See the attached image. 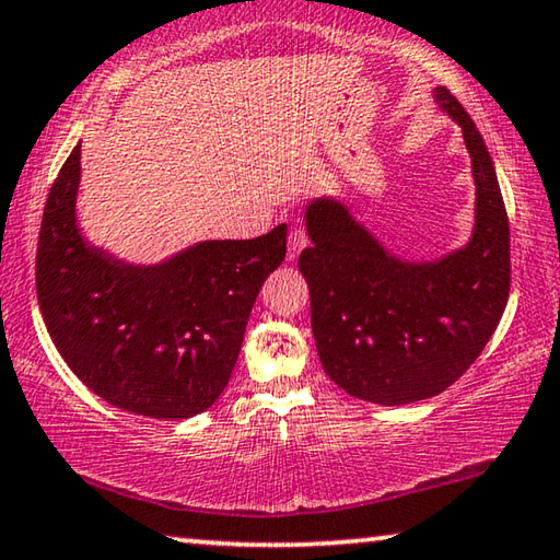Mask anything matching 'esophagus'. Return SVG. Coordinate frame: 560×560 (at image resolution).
Wrapping results in <instances>:
<instances>
[{"mask_svg":"<svg viewBox=\"0 0 560 560\" xmlns=\"http://www.w3.org/2000/svg\"><path fill=\"white\" fill-rule=\"evenodd\" d=\"M308 246V236H306V230L303 226H291L289 232V252H287V259L289 261H296L299 254L306 249Z\"/></svg>","mask_w":560,"mask_h":560,"instance_id":"esophagus-1","label":"esophagus"}]
</instances>
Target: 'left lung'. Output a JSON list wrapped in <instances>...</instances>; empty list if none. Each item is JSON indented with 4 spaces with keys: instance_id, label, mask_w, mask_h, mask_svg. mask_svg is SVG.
<instances>
[{
    "instance_id": "8db88e82",
    "label": "left lung",
    "mask_w": 560,
    "mask_h": 560,
    "mask_svg": "<svg viewBox=\"0 0 560 560\" xmlns=\"http://www.w3.org/2000/svg\"><path fill=\"white\" fill-rule=\"evenodd\" d=\"M432 98L462 128L471 158L474 226L444 257L387 252L346 202L316 197L299 269L311 293L320 365L358 400L407 405L450 387L489 343L509 301V220L494 163L469 113L440 86Z\"/></svg>"
}]
</instances>
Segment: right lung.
Returning a JSON list of instances; mask_svg holds the SVG:
<instances>
[{"label": "right lung", "instance_id": "1", "mask_svg": "<svg viewBox=\"0 0 560 560\" xmlns=\"http://www.w3.org/2000/svg\"><path fill=\"white\" fill-rule=\"evenodd\" d=\"M81 143L46 197L36 296L66 365L103 400L155 420L217 402L240 358L261 283L287 257V224L257 240H207L128 264L79 230Z\"/></svg>", "mask_w": 560, "mask_h": 560}]
</instances>
